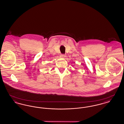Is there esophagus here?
Returning <instances> with one entry per match:
<instances>
[{
    "mask_svg": "<svg viewBox=\"0 0 124 124\" xmlns=\"http://www.w3.org/2000/svg\"><path fill=\"white\" fill-rule=\"evenodd\" d=\"M61 57H62V58H64V57H65V54H61Z\"/></svg>",
    "mask_w": 124,
    "mask_h": 124,
    "instance_id": "34e87169",
    "label": "esophagus"
}]
</instances>
